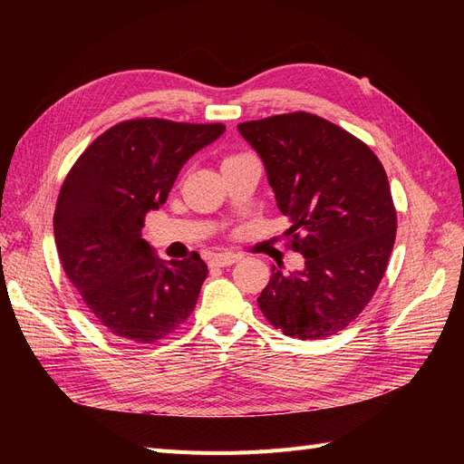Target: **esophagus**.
Returning <instances> with one entry per match:
<instances>
[{"label": "esophagus", "mask_w": 464, "mask_h": 464, "mask_svg": "<svg viewBox=\"0 0 464 464\" xmlns=\"http://www.w3.org/2000/svg\"><path fill=\"white\" fill-rule=\"evenodd\" d=\"M236 261H237V257L232 256V254H218V256L210 259V265H213V266H230Z\"/></svg>", "instance_id": "1"}]
</instances>
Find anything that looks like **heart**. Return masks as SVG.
Returning <instances> with one entry per match:
<instances>
[{
    "label": "heart",
    "mask_w": 464,
    "mask_h": 464,
    "mask_svg": "<svg viewBox=\"0 0 464 464\" xmlns=\"http://www.w3.org/2000/svg\"><path fill=\"white\" fill-rule=\"evenodd\" d=\"M240 157H244V154H232V157H228L227 160H232V159H240Z\"/></svg>",
    "instance_id": "obj_1"
}]
</instances>
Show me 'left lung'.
Here are the masks:
<instances>
[{"label":"left lung","instance_id":"1","mask_svg":"<svg viewBox=\"0 0 464 464\" xmlns=\"http://www.w3.org/2000/svg\"><path fill=\"white\" fill-rule=\"evenodd\" d=\"M261 157L276 207L292 227L304 271L273 276L257 298L275 329L325 339L368 305L397 236L389 179L373 150L339 125L307 111L237 125Z\"/></svg>","mask_w":464,"mask_h":464}]
</instances>
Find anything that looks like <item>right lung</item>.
Here are the masks:
<instances>
[{
	"label": "right lung",
	"instance_id": "obj_1",
	"mask_svg": "<svg viewBox=\"0 0 464 464\" xmlns=\"http://www.w3.org/2000/svg\"><path fill=\"white\" fill-rule=\"evenodd\" d=\"M222 123L159 118L121 121L69 170L53 213L67 278L108 333L152 344L193 314L207 265L195 254L160 261L141 237L149 210L166 203L189 157L217 141Z\"/></svg>",
	"mask_w": 464,
	"mask_h": 464
}]
</instances>
